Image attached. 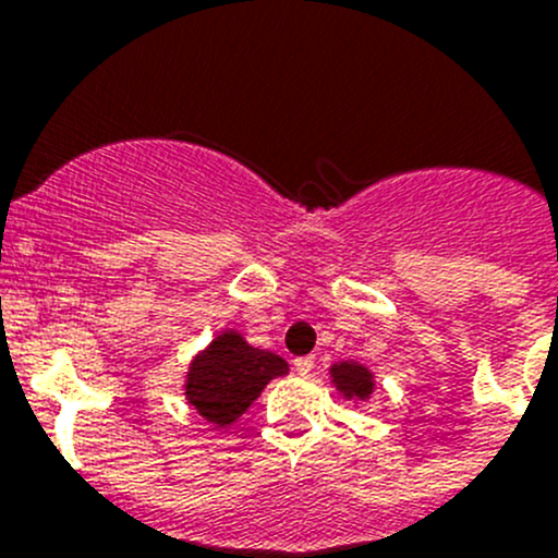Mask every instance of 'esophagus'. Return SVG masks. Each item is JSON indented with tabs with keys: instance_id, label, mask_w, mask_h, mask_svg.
<instances>
[{
	"instance_id": "34e87169",
	"label": "esophagus",
	"mask_w": 558,
	"mask_h": 558,
	"mask_svg": "<svg viewBox=\"0 0 558 558\" xmlns=\"http://www.w3.org/2000/svg\"><path fill=\"white\" fill-rule=\"evenodd\" d=\"M311 368H314V357H311V355L296 357V361H294V372L300 374V377H305V374H311Z\"/></svg>"
}]
</instances>
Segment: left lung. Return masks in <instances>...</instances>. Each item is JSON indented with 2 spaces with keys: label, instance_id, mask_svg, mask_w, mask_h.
Masks as SVG:
<instances>
[{
  "label": "left lung",
  "instance_id": "left-lung-1",
  "mask_svg": "<svg viewBox=\"0 0 558 558\" xmlns=\"http://www.w3.org/2000/svg\"><path fill=\"white\" fill-rule=\"evenodd\" d=\"M330 383L338 390V397H343L347 402H368L377 388L374 383V372L368 366L357 361H338L330 366Z\"/></svg>",
  "mask_w": 558,
  "mask_h": 558
}]
</instances>
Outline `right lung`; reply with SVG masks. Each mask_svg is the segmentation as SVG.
I'll return each instance as SVG.
<instances>
[{
  "label": "right lung",
  "mask_w": 558,
  "mask_h": 558,
  "mask_svg": "<svg viewBox=\"0 0 558 558\" xmlns=\"http://www.w3.org/2000/svg\"><path fill=\"white\" fill-rule=\"evenodd\" d=\"M283 374H289L283 357L250 347L242 332L226 327L190 361L184 397L203 421L226 429L247 413L275 377Z\"/></svg>",
  "instance_id": "right-lung-1"
}]
</instances>
